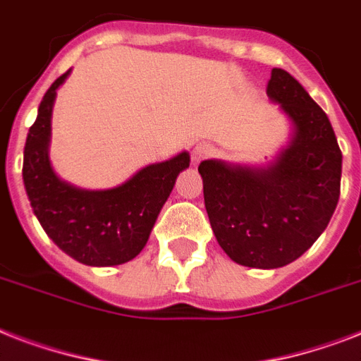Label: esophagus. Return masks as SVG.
Instances as JSON below:
<instances>
[{
  "mask_svg": "<svg viewBox=\"0 0 361 361\" xmlns=\"http://www.w3.org/2000/svg\"><path fill=\"white\" fill-rule=\"evenodd\" d=\"M214 153V146L212 144H208V142H200V144H197V146L192 147V161L195 163H198V161H202V159L209 157Z\"/></svg>",
  "mask_w": 361,
  "mask_h": 361,
  "instance_id": "1",
  "label": "esophagus"
}]
</instances>
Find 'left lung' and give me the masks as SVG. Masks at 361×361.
<instances>
[{"label": "left lung", "instance_id": "left-lung-1", "mask_svg": "<svg viewBox=\"0 0 361 361\" xmlns=\"http://www.w3.org/2000/svg\"><path fill=\"white\" fill-rule=\"evenodd\" d=\"M268 97L292 123L268 166L202 161L204 204L223 251L241 266L281 268L326 231L341 192L343 155L328 116L300 82L271 69Z\"/></svg>", "mask_w": 361, "mask_h": 361}]
</instances>
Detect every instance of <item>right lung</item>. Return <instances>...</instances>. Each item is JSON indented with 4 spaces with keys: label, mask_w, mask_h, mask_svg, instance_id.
Returning <instances> with one entry per match:
<instances>
[{
    "label": "right lung",
    "mask_w": 361,
    "mask_h": 361,
    "mask_svg": "<svg viewBox=\"0 0 361 361\" xmlns=\"http://www.w3.org/2000/svg\"><path fill=\"white\" fill-rule=\"evenodd\" d=\"M69 73L48 87L25 138V192L41 226L61 251L87 266H118L144 249L176 178L191 157L181 152L163 163L147 164L125 183L104 191H87L61 180L52 169L48 146L56 90Z\"/></svg>",
    "instance_id": "add662e5"
}]
</instances>
